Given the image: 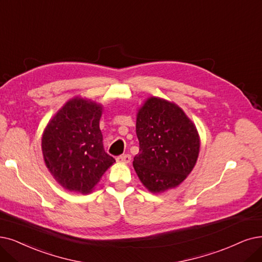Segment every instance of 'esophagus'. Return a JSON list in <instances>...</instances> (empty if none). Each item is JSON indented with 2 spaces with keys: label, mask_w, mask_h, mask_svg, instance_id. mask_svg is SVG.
Returning <instances> with one entry per match:
<instances>
[{
  "label": "esophagus",
  "mask_w": 262,
  "mask_h": 262,
  "mask_svg": "<svg viewBox=\"0 0 262 262\" xmlns=\"http://www.w3.org/2000/svg\"><path fill=\"white\" fill-rule=\"evenodd\" d=\"M116 161L118 163H129L131 161V156L128 154V155H122V156H119L118 158L116 159Z\"/></svg>",
  "instance_id": "1"
}]
</instances>
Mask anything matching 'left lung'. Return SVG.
<instances>
[{
  "mask_svg": "<svg viewBox=\"0 0 262 262\" xmlns=\"http://www.w3.org/2000/svg\"><path fill=\"white\" fill-rule=\"evenodd\" d=\"M140 151L133 167L152 193L181 185L194 167L200 152L195 124L177 104L149 97L137 114Z\"/></svg>",
  "mask_w": 262,
  "mask_h": 262,
  "instance_id": "left-lung-1",
  "label": "left lung"
}]
</instances>
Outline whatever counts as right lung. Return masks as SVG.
<instances>
[{
  "label": "right lung",
  "instance_id": "obj_1",
  "mask_svg": "<svg viewBox=\"0 0 262 262\" xmlns=\"http://www.w3.org/2000/svg\"><path fill=\"white\" fill-rule=\"evenodd\" d=\"M103 105L89 99L69 100L48 121L41 151L48 171L64 189L88 194L115 159L103 148Z\"/></svg>",
  "mask_w": 262,
  "mask_h": 262
}]
</instances>
